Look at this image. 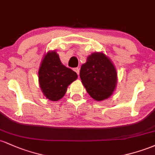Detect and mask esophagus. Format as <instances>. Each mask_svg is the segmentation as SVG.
<instances>
[{
  "mask_svg": "<svg viewBox=\"0 0 155 155\" xmlns=\"http://www.w3.org/2000/svg\"><path fill=\"white\" fill-rule=\"evenodd\" d=\"M74 71L76 73V74H78V75H79V68H76L74 69Z\"/></svg>",
  "mask_w": 155,
  "mask_h": 155,
  "instance_id": "obj_1",
  "label": "esophagus"
}]
</instances>
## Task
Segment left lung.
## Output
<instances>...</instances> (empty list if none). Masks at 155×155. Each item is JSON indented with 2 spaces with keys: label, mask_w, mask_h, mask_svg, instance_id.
Here are the masks:
<instances>
[{
  "label": "left lung",
  "mask_w": 155,
  "mask_h": 155,
  "mask_svg": "<svg viewBox=\"0 0 155 155\" xmlns=\"http://www.w3.org/2000/svg\"><path fill=\"white\" fill-rule=\"evenodd\" d=\"M80 78L87 92L96 101L108 98L117 84V73L112 61L103 52L89 55L80 70Z\"/></svg>",
  "instance_id": "obj_1"
}]
</instances>
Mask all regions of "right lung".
<instances>
[{
  "label": "right lung",
  "instance_id": "add662e5",
  "mask_svg": "<svg viewBox=\"0 0 155 155\" xmlns=\"http://www.w3.org/2000/svg\"><path fill=\"white\" fill-rule=\"evenodd\" d=\"M78 78L77 74L61 63L55 50L44 55L38 69V82L44 95L58 101L65 95L68 87Z\"/></svg>",
  "mask_w": 155,
  "mask_h": 155
}]
</instances>
